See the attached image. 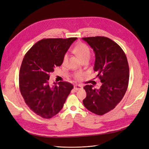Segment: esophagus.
<instances>
[{
    "mask_svg": "<svg viewBox=\"0 0 149 149\" xmlns=\"http://www.w3.org/2000/svg\"><path fill=\"white\" fill-rule=\"evenodd\" d=\"M83 88V87H82L81 85H78V84H76L74 86V89L77 91H79L80 89H81Z\"/></svg>",
    "mask_w": 149,
    "mask_h": 149,
    "instance_id": "1",
    "label": "esophagus"
}]
</instances>
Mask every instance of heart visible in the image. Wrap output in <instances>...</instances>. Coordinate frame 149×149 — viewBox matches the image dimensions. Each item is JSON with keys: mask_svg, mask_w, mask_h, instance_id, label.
I'll list each match as a JSON object with an SVG mask.
<instances>
[{"mask_svg": "<svg viewBox=\"0 0 149 149\" xmlns=\"http://www.w3.org/2000/svg\"><path fill=\"white\" fill-rule=\"evenodd\" d=\"M73 52L77 55L79 60L81 61L83 59L90 57L91 51L88 46L84 43L77 44L73 49ZM67 55H65L63 57V62L66 60ZM83 74L82 73H76L74 74V78L77 80H81Z\"/></svg>", "mask_w": 149, "mask_h": 149, "instance_id": "obj_1", "label": "heart"}]
</instances>
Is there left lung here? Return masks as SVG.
I'll use <instances>...</instances> for the list:
<instances>
[{"label":"left lung","instance_id":"8db88e82","mask_svg":"<svg viewBox=\"0 0 149 149\" xmlns=\"http://www.w3.org/2000/svg\"><path fill=\"white\" fill-rule=\"evenodd\" d=\"M93 49L94 70L102 83L100 89L86 85L83 104L87 109L103 115L114 109L123 98L129 83V65L124 51L111 39L96 36L82 38Z\"/></svg>","mask_w":149,"mask_h":149}]
</instances>
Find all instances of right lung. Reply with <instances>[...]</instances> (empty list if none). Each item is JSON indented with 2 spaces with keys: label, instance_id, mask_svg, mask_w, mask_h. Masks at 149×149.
<instances>
[{
  "label": "right lung",
  "instance_id": "1",
  "mask_svg": "<svg viewBox=\"0 0 149 149\" xmlns=\"http://www.w3.org/2000/svg\"><path fill=\"white\" fill-rule=\"evenodd\" d=\"M77 38L44 39L25 54L20 67L19 86L25 103L36 114L49 119L62 109L73 86L68 82L50 84V73L60 66Z\"/></svg>",
  "mask_w": 149,
  "mask_h": 149
}]
</instances>
